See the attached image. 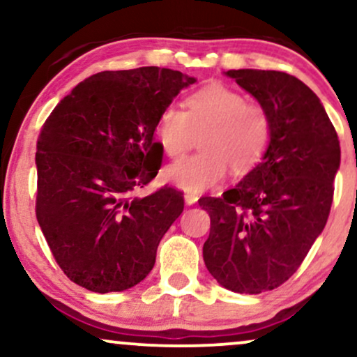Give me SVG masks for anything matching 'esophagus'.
I'll return each mask as SVG.
<instances>
[{"instance_id": "obj_1", "label": "esophagus", "mask_w": 357, "mask_h": 357, "mask_svg": "<svg viewBox=\"0 0 357 357\" xmlns=\"http://www.w3.org/2000/svg\"><path fill=\"white\" fill-rule=\"evenodd\" d=\"M197 199H199V197H197V194H194V192H186V194H184V202H186L188 206L196 204Z\"/></svg>"}]
</instances>
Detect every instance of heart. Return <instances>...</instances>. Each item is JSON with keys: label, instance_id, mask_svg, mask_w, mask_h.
I'll return each instance as SVG.
<instances>
[{"label": "heart", "instance_id": "1", "mask_svg": "<svg viewBox=\"0 0 357 357\" xmlns=\"http://www.w3.org/2000/svg\"><path fill=\"white\" fill-rule=\"evenodd\" d=\"M188 110L169 105L160 114L156 137L169 158L188 150L194 132L204 151L184 158L165 169L171 184L188 192H202L234 171L250 169L267 151L272 135L268 114L259 103L245 102L241 92L214 82L189 96Z\"/></svg>", "mask_w": 357, "mask_h": 357}]
</instances>
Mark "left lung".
<instances>
[{
	"label": "left lung",
	"instance_id": "1",
	"mask_svg": "<svg viewBox=\"0 0 357 357\" xmlns=\"http://www.w3.org/2000/svg\"><path fill=\"white\" fill-rule=\"evenodd\" d=\"M268 114L272 135L254 169L220 197H201L211 232L209 273L227 290L259 295L298 270L326 225L340 139L317 93L278 70H227Z\"/></svg>",
	"mask_w": 357,
	"mask_h": 357
}]
</instances>
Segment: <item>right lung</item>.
<instances>
[{
  "instance_id": "right-lung-1",
  "label": "right lung",
  "mask_w": 357,
  "mask_h": 357,
  "mask_svg": "<svg viewBox=\"0 0 357 357\" xmlns=\"http://www.w3.org/2000/svg\"><path fill=\"white\" fill-rule=\"evenodd\" d=\"M196 79L179 70H105L62 98L38 139L36 218L67 277L96 293L146 278L160 241L181 215L173 188L133 191L158 174L160 114Z\"/></svg>"
}]
</instances>
